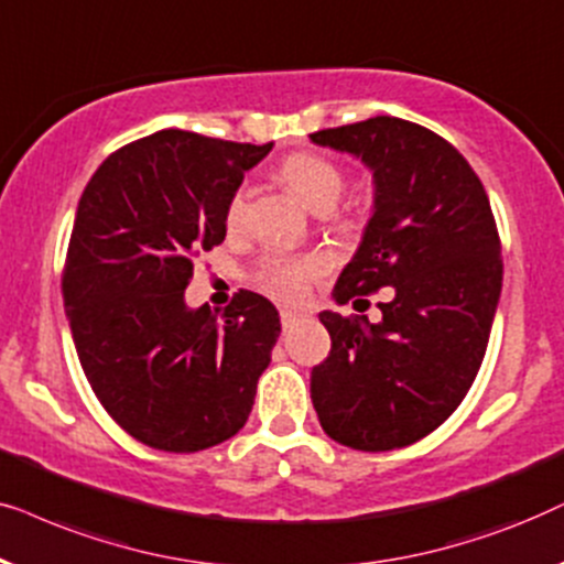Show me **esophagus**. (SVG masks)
Instances as JSON below:
<instances>
[{"instance_id": "obj_1", "label": "esophagus", "mask_w": 564, "mask_h": 564, "mask_svg": "<svg viewBox=\"0 0 564 564\" xmlns=\"http://www.w3.org/2000/svg\"><path fill=\"white\" fill-rule=\"evenodd\" d=\"M306 317H310V314L302 312V310H281V325H283V329L296 327L299 322H304Z\"/></svg>"}]
</instances>
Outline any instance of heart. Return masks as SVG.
Returning <instances> with one entry per match:
<instances>
[{"label": "heart", "mask_w": 564, "mask_h": 564, "mask_svg": "<svg viewBox=\"0 0 564 564\" xmlns=\"http://www.w3.org/2000/svg\"><path fill=\"white\" fill-rule=\"evenodd\" d=\"M281 177L310 208L335 204L343 193V170L322 154L299 152L281 164ZM245 216V193L237 191L227 204V224L237 227ZM325 270V262L314 254H270L260 265L258 283L270 296L294 302L306 286Z\"/></svg>", "instance_id": "1"}]
</instances>
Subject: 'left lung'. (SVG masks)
Listing matches in <instances>:
<instances>
[{"label": "left lung", "instance_id": "left-lung-1", "mask_svg": "<svg viewBox=\"0 0 564 564\" xmlns=\"http://www.w3.org/2000/svg\"><path fill=\"white\" fill-rule=\"evenodd\" d=\"M310 139L373 177V214L333 299L392 289L381 322L319 312L333 348L312 369V404L337 444L392 452L444 423L482 366L502 289L498 227L469 162L423 126L377 116Z\"/></svg>", "mask_w": 564, "mask_h": 564}]
</instances>
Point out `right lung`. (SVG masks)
Here are the masks:
<instances>
[{
  "instance_id": "add662e5",
  "label": "right lung",
  "mask_w": 564,
  "mask_h": 564,
  "mask_svg": "<svg viewBox=\"0 0 564 564\" xmlns=\"http://www.w3.org/2000/svg\"><path fill=\"white\" fill-rule=\"evenodd\" d=\"M273 144L156 131L112 152L82 193L64 306L85 377L108 415L172 454L212 448L247 423L281 335L265 296L191 310L193 254L227 237V204Z\"/></svg>"
}]
</instances>
